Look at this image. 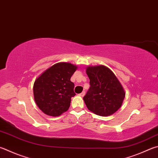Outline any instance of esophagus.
<instances>
[{
	"label": "esophagus",
	"mask_w": 158,
	"mask_h": 158,
	"mask_svg": "<svg viewBox=\"0 0 158 158\" xmlns=\"http://www.w3.org/2000/svg\"><path fill=\"white\" fill-rule=\"evenodd\" d=\"M79 95L81 96V97H84V96L85 95V92H84H84H82L81 93H80V94H79Z\"/></svg>",
	"instance_id": "1"
}]
</instances>
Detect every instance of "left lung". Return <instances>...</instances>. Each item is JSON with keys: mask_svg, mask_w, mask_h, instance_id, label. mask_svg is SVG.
Listing matches in <instances>:
<instances>
[{"mask_svg": "<svg viewBox=\"0 0 158 158\" xmlns=\"http://www.w3.org/2000/svg\"><path fill=\"white\" fill-rule=\"evenodd\" d=\"M86 74L90 87L84 100L89 110L99 116H109L122 106L126 93L113 72L104 65L88 66Z\"/></svg>", "mask_w": 158, "mask_h": 158, "instance_id": "1", "label": "left lung"}]
</instances>
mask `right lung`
<instances>
[{
    "label": "right lung",
    "mask_w": 158,
    "mask_h": 158,
    "mask_svg": "<svg viewBox=\"0 0 158 158\" xmlns=\"http://www.w3.org/2000/svg\"><path fill=\"white\" fill-rule=\"evenodd\" d=\"M77 69V66L70 63H57L36 79L34 98L43 113L57 117L68 110L71 97L76 94L70 78Z\"/></svg>",
    "instance_id": "right-lung-1"
}]
</instances>
